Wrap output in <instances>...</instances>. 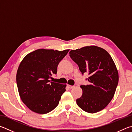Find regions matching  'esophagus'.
Masks as SVG:
<instances>
[{"label": "esophagus", "mask_w": 132, "mask_h": 132, "mask_svg": "<svg viewBox=\"0 0 132 132\" xmlns=\"http://www.w3.org/2000/svg\"><path fill=\"white\" fill-rule=\"evenodd\" d=\"M68 87H69L70 89H72L73 87H74V86H71V85H68Z\"/></svg>", "instance_id": "34e87169"}]
</instances>
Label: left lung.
<instances>
[{
	"instance_id": "left-lung-1",
	"label": "left lung",
	"mask_w": 132,
	"mask_h": 132,
	"mask_svg": "<svg viewBox=\"0 0 132 132\" xmlns=\"http://www.w3.org/2000/svg\"><path fill=\"white\" fill-rule=\"evenodd\" d=\"M70 56L82 74L90 75L89 84L80 86L83 93L77 100L78 105L91 114L100 111L111 101L118 84V72L111 56L96 46L72 50Z\"/></svg>"
}]
</instances>
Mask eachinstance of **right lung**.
Wrapping results in <instances>:
<instances>
[{
	"mask_svg": "<svg viewBox=\"0 0 132 132\" xmlns=\"http://www.w3.org/2000/svg\"><path fill=\"white\" fill-rule=\"evenodd\" d=\"M69 50L40 48L29 53L20 62L16 75L18 93L32 111L47 114L59 104L67 85L49 79L56 74L58 65Z\"/></svg>",
	"mask_w": 132,
	"mask_h": 132,
	"instance_id": "add662e5",
	"label": "right lung"
}]
</instances>
